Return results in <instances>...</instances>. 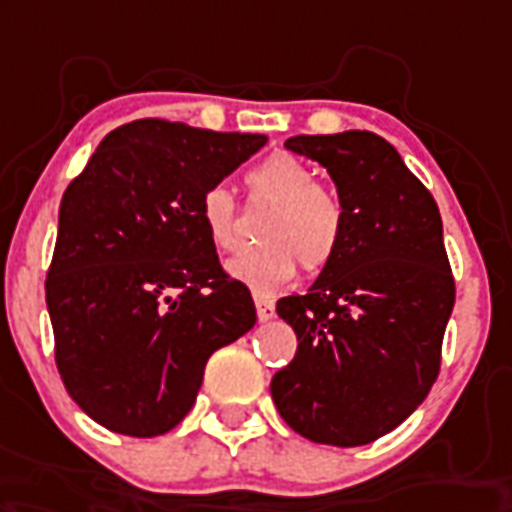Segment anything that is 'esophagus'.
Here are the masks:
<instances>
[{
  "label": "esophagus",
  "instance_id": "obj_1",
  "mask_svg": "<svg viewBox=\"0 0 512 512\" xmlns=\"http://www.w3.org/2000/svg\"><path fill=\"white\" fill-rule=\"evenodd\" d=\"M255 308H257V319L260 321H271L273 313H276V308H273L271 300H268V297H260V295H255Z\"/></svg>",
  "mask_w": 512,
  "mask_h": 512
}]
</instances>
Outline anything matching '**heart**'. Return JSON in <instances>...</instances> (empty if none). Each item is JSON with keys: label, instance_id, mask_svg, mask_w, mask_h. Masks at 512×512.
I'll return each mask as SVG.
<instances>
[{"label": "heart", "instance_id": "b5f03b06", "mask_svg": "<svg viewBox=\"0 0 512 512\" xmlns=\"http://www.w3.org/2000/svg\"><path fill=\"white\" fill-rule=\"evenodd\" d=\"M252 199L271 201L273 209L260 223L263 244L241 249L225 263L233 279L257 295H271L295 279L303 260L308 271H321L340 252L345 207L340 196L316 185L311 167L289 154H273L247 175ZM199 220L220 252L239 244L236 201L225 183L209 185L199 199Z\"/></svg>", "mask_w": 512, "mask_h": 512}]
</instances>
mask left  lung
<instances>
[{
    "label": "left lung",
    "mask_w": 512,
    "mask_h": 512,
    "mask_svg": "<svg viewBox=\"0 0 512 512\" xmlns=\"http://www.w3.org/2000/svg\"><path fill=\"white\" fill-rule=\"evenodd\" d=\"M284 146L329 172L345 207L340 252L276 313L295 329L271 396L308 441L361 446L398 428L433 388L454 308L444 225L430 191L388 140L366 130Z\"/></svg>",
    "instance_id": "1"
}]
</instances>
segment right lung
Returning a JSON list of instances; mask_svg holds the SVG:
<instances>
[{
  "instance_id": "add662e5",
  "label": "right lung",
  "mask_w": 512,
  "mask_h": 512,
  "mask_svg": "<svg viewBox=\"0 0 512 512\" xmlns=\"http://www.w3.org/2000/svg\"><path fill=\"white\" fill-rule=\"evenodd\" d=\"M265 140L138 119L108 132L63 193L44 284L55 364L103 428L172 430L207 358L255 327L252 295L220 268L199 199Z\"/></svg>"
}]
</instances>
